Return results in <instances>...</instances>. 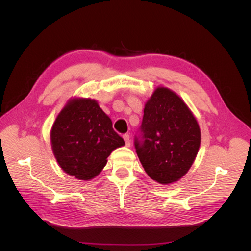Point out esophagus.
Wrapping results in <instances>:
<instances>
[{"mask_svg":"<svg viewBox=\"0 0 251 251\" xmlns=\"http://www.w3.org/2000/svg\"><path fill=\"white\" fill-rule=\"evenodd\" d=\"M124 139H125V142H126V147H130L131 146V137H130V135H127V134L124 135Z\"/></svg>","mask_w":251,"mask_h":251,"instance_id":"1","label":"esophagus"}]
</instances>
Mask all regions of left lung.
I'll return each instance as SVG.
<instances>
[{
    "label": "left lung",
    "mask_w": 251,
    "mask_h": 251,
    "mask_svg": "<svg viewBox=\"0 0 251 251\" xmlns=\"http://www.w3.org/2000/svg\"><path fill=\"white\" fill-rule=\"evenodd\" d=\"M135 149L144 171L160 184L180 180L191 169L201 143L200 127L182 98L158 87L146 102Z\"/></svg>",
    "instance_id": "1"
}]
</instances>
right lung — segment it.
<instances>
[{"mask_svg":"<svg viewBox=\"0 0 251 251\" xmlns=\"http://www.w3.org/2000/svg\"><path fill=\"white\" fill-rule=\"evenodd\" d=\"M51 147L60 169L79 180H91L107 164L112 151L125 146L112 120L91 98L68 100L52 126Z\"/></svg>","mask_w":251,"mask_h":251,"instance_id":"add662e5","label":"right lung"}]
</instances>
